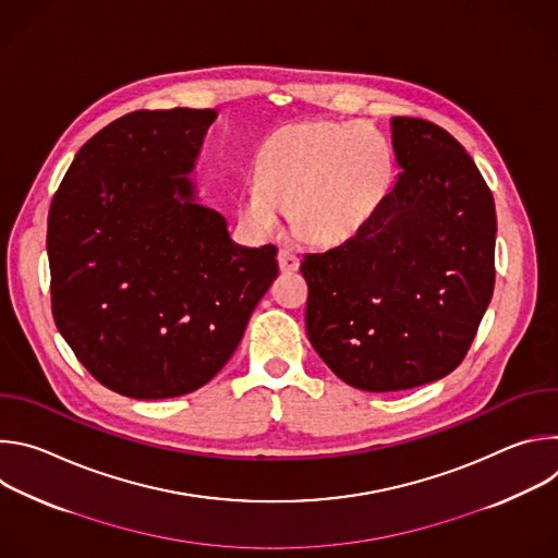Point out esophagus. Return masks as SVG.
<instances>
[{"mask_svg":"<svg viewBox=\"0 0 558 558\" xmlns=\"http://www.w3.org/2000/svg\"><path fill=\"white\" fill-rule=\"evenodd\" d=\"M278 267H280L282 274H293L300 267V258L295 254H291L289 250H280L278 252Z\"/></svg>","mask_w":558,"mask_h":558,"instance_id":"34e87169","label":"esophagus"}]
</instances>
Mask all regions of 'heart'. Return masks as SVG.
I'll return each mask as SVG.
<instances>
[{
    "label": "heart",
    "instance_id": "obj_1",
    "mask_svg": "<svg viewBox=\"0 0 558 558\" xmlns=\"http://www.w3.org/2000/svg\"><path fill=\"white\" fill-rule=\"evenodd\" d=\"M254 177L238 198V220L250 233H276L289 209L302 241L342 245L384 205L395 163L388 141L368 123L302 121L267 136Z\"/></svg>",
    "mask_w": 558,
    "mask_h": 558
}]
</instances>
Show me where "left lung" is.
Returning <instances> with one entry per match:
<instances>
[{
    "label": "left lung",
    "mask_w": 558,
    "mask_h": 558,
    "mask_svg": "<svg viewBox=\"0 0 558 558\" xmlns=\"http://www.w3.org/2000/svg\"><path fill=\"white\" fill-rule=\"evenodd\" d=\"M402 174L344 245L306 254V336L368 392L446 377L465 357L495 289L497 214L468 151L439 125L392 117Z\"/></svg>",
    "instance_id": "1"
}]
</instances>
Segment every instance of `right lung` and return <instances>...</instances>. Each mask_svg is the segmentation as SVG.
Wrapping results in <instances>:
<instances>
[{"label":"right lung","instance_id":"1","mask_svg":"<svg viewBox=\"0 0 558 558\" xmlns=\"http://www.w3.org/2000/svg\"><path fill=\"white\" fill-rule=\"evenodd\" d=\"M216 110H136L76 151L48 214L54 325L95 379L134 400L205 386L278 276L235 245L190 174Z\"/></svg>","mask_w":558,"mask_h":558}]
</instances>
